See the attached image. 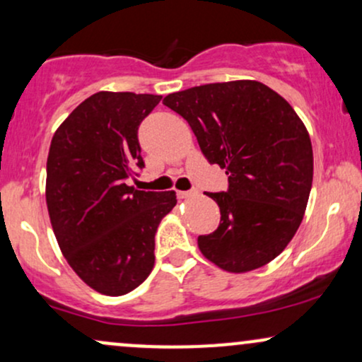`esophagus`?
Here are the masks:
<instances>
[{"label": "esophagus", "mask_w": 362, "mask_h": 362, "mask_svg": "<svg viewBox=\"0 0 362 362\" xmlns=\"http://www.w3.org/2000/svg\"><path fill=\"white\" fill-rule=\"evenodd\" d=\"M197 195V190H177V197L178 199H189Z\"/></svg>", "instance_id": "esophagus-1"}]
</instances>
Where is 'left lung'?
Masks as SVG:
<instances>
[{
    "label": "left lung",
    "instance_id": "1",
    "mask_svg": "<svg viewBox=\"0 0 362 362\" xmlns=\"http://www.w3.org/2000/svg\"><path fill=\"white\" fill-rule=\"evenodd\" d=\"M168 109L192 127L209 163L226 170L218 230L197 238L207 260L228 272L264 267L288 247L313 182L310 134L293 107L253 80L209 83L170 93Z\"/></svg>",
    "mask_w": 362,
    "mask_h": 362
}]
</instances>
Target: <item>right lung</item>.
<instances>
[{
	"instance_id": "right-lung-1",
	"label": "right lung",
	"mask_w": 362,
	"mask_h": 362,
	"mask_svg": "<svg viewBox=\"0 0 362 362\" xmlns=\"http://www.w3.org/2000/svg\"><path fill=\"white\" fill-rule=\"evenodd\" d=\"M161 95L98 91L54 132L47 156L45 201L57 243L97 293L122 296L155 265L158 224L177 195L127 185L143 168L138 127Z\"/></svg>"
}]
</instances>
